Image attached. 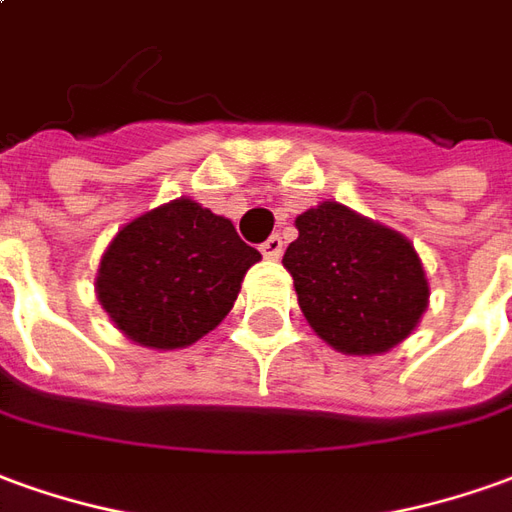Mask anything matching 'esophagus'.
I'll return each instance as SVG.
<instances>
[{
    "label": "esophagus",
    "instance_id": "esophagus-1",
    "mask_svg": "<svg viewBox=\"0 0 512 512\" xmlns=\"http://www.w3.org/2000/svg\"><path fill=\"white\" fill-rule=\"evenodd\" d=\"M260 252H263L266 257H271V260H277V257L282 255V238H280V235H271L266 244L260 246Z\"/></svg>",
    "mask_w": 512,
    "mask_h": 512
}]
</instances>
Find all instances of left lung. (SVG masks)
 I'll use <instances>...</instances> for the list:
<instances>
[{"instance_id": "obj_1", "label": "left lung", "mask_w": 512, "mask_h": 512, "mask_svg": "<svg viewBox=\"0 0 512 512\" xmlns=\"http://www.w3.org/2000/svg\"><path fill=\"white\" fill-rule=\"evenodd\" d=\"M282 266L307 324L343 355H382L416 330L430 285L413 244L338 202L296 216Z\"/></svg>"}]
</instances>
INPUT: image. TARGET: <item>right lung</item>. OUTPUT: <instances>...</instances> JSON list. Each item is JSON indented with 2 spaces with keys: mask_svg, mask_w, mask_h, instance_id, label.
<instances>
[{
  "mask_svg": "<svg viewBox=\"0 0 512 512\" xmlns=\"http://www.w3.org/2000/svg\"><path fill=\"white\" fill-rule=\"evenodd\" d=\"M260 252L230 219L182 196L124 224L96 274V296L130 341L182 349L216 330Z\"/></svg>",
  "mask_w": 512,
  "mask_h": 512,
  "instance_id": "add662e5",
  "label": "right lung"
}]
</instances>
